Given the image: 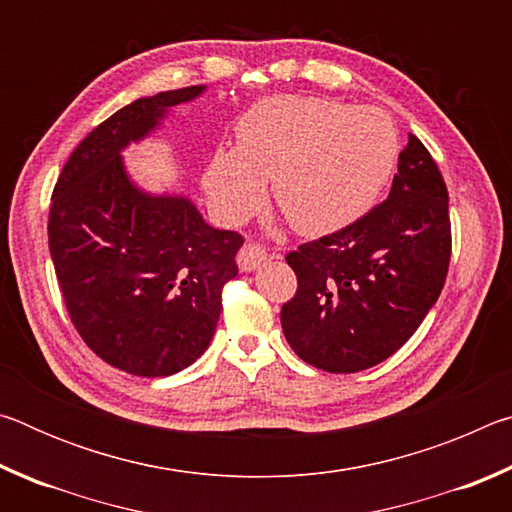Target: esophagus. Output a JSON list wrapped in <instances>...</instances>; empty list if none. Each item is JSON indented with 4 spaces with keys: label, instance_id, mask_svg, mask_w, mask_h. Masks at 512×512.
I'll return each instance as SVG.
<instances>
[{
    "label": "esophagus",
    "instance_id": "obj_1",
    "mask_svg": "<svg viewBox=\"0 0 512 512\" xmlns=\"http://www.w3.org/2000/svg\"><path fill=\"white\" fill-rule=\"evenodd\" d=\"M268 259V255H266V250L259 246V244H244V248L239 250V255H237V264H239V268L241 271H255V268L262 264V262H266Z\"/></svg>",
    "mask_w": 512,
    "mask_h": 512
}]
</instances>
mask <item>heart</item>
Returning a JSON list of instances; mask_svg holds the SVG:
<instances>
[{"instance_id":"1","label":"heart","mask_w":512,"mask_h":512,"mask_svg":"<svg viewBox=\"0 0 512 512\" xmlns=\"http://www.w3.org/2000/svg\"><path fill=\"white\" fill-rule=\"evenodd\" d=\"M221 149L203 185L216 216L241 223L266 203V183L293 230L325 237L366 216L391 178L400 135L388 112L316 97L255 103Z\"/></svg>"}]
</instances>
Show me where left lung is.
I'll list each match as a JSON object with an SVG mask.
<instances>
[{"instance_id": "obj_1", "label": "left lung", "mask_w": 512, "mask_h": 512, "mask_svg": "<svg viewBox=\"0 0 512 512\" xmlns=\"http://www.w3.org/2000/svg\"><path fill=\"white\" fill-rule=\"evenodd\" d=\"M449 257L447 185L427 146L409 135L384 203L287 255L298 291L282 305V332L318 370L377 366L436 305Z\"/></svg>"}]
</instances>
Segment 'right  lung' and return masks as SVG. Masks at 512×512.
Segmentation results:
<instances>
[{"label": "right lung", "mask_w": 512, "mask_h": 512, "mask_svg": "<svg viewBox=\"0 0 512 512\" xmlns=\"http://www.w3.org/2000/svg\"><path fill=\"white\" fill-rule=\"evenodd\" d=\"M205 85L133 101L94 128L60 171L49 253L76 332L110 366L169 377L210 345L244 237L203 221L185 196L137 189L121 151Z\"/></svg>", "instance_id": "1"}]
</instances>
